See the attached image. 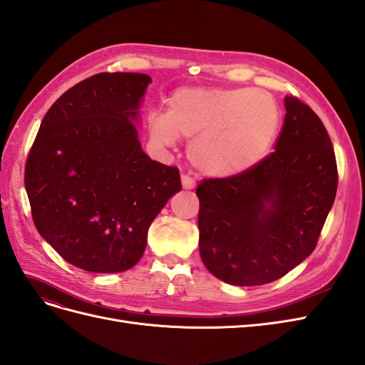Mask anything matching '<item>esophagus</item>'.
<instances>
[{
    "instance_id": "1",
    "label": "esophagus",
    "mask_w": 365,
    "mask_h": 365,
    "mask_svg": "<svg viewBox=\"0 0 365 365\" xmlns=\"http://www.w3.org/2000/svg\"><path fill=\"white\" fill-rule=\"evenodd\" d=\"M181 182H182V189H185V190H192L196 185L195 180L189 175H181Z\"/></svg>"
}]
</instances>
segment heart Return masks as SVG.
<instances>
[{"mask_svg":"<svg viewBox=\"0 0 365 365\" xmlns=\"http://www.w3.org/2000/svg\"><path fill=\"white\" fill-rule=\"evenodd\" d=\"M279 126V105L260 88H181L170 97L168 113L150 115L152 135L163 145L193 138L192 164L215 178L256 168L268 155Z\"/></svg>","mask_w":365,"mask_h":365,"instance_id":"heart-1","label":"heart"}]
</instances>
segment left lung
<instances>
[{"label": "left lung", "instance_id": "8db88e82", "mask_svg": "<svg viewBox=\"0 0 365 365\" xmlns=\"http://www.w3.org/2000/svg\"><path fill=\"white\" fill-rule=\"evenodd\" d=\"M284 108L272 153L245 173L202 180L196 189L201 259L230 284L271 283L300 264L335 201L336 160L323 121L294 96Z\"/></svg>", "mask_w": 365, "mask_h": 365}]
</instances>
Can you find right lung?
Here are the masks:
<instances>
[{
    "label": "right lung",
    "mask_w": 365,
    "mask_h": 365,
    "mask_svg": "<svg viewBox=\"0 0 365 365\" xmlns=\"http://www.w3.org/2000/svg\"><path fill=\"white\" fill-rule=\"evenodd\" d=\"M152 82L98 73L51 105L26 163L24 184L39 235L74 267H134L148 230L181 190L180 170L150 160L134 121Z\"/></svg>",
    "instance_id": "add662e5"
}]
</instances>
